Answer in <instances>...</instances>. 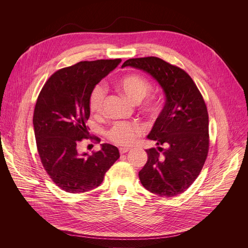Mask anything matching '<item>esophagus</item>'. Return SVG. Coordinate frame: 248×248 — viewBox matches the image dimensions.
<instances>
[{"instance_id":"34e87169","label":"esophagus","mask_w":248,"mask_h":248,"mask_svg":"<svg viewBox=\"0 0 248 248\" xmlns=\"http://www.w3.org/2000/svg\"><path fill=\"white\" fill-rule=\"evenodd\" d=\"M129 150H130V148H127V147H122V148H120V153H121V154H124V153L128 152Z\"/></svg>"}]
</instances>
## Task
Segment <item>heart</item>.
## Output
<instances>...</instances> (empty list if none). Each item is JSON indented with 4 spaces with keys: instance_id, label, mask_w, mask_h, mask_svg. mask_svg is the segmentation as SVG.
<instances>
[{
    "instance_id": "b5f03b06",
    "label": "heart",
    "mask_w": 248,
    "mask_h": 248,
    "mask_svg": "<svg viewBox=\"0 0 248 248\" xmlns=\"http://www.w3.org/2000/svg\"><path fill=\"white\" fill-rule=\"evenodd\" d=\"M119 88L123 93L134 103H139L147 97L151 90V83L144 78L132 75L123 78L118 82ZM106 97V88L102 84L93 87L89 97V108L93 115L101 114ZM145 107L148 111L154 112L156 105L147 103ZM142 132V127L139 124L128 122H117L109 129L107 135L111 141L119 145H130Z\"/></svg>"
}]
</instances>
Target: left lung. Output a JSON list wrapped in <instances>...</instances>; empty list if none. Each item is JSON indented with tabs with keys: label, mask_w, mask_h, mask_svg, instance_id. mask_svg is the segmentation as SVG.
Segmentation results:
<instances>
[{
	"label": "left lung",
	"mask_w": 248,
	"mask_h": 248,
	"mask_svg": "<svg viewBox=\"0 0 248 248\" xmlns=\"http://www.w3.org/2000/svg\"><path fill=\"white\" fill-rule=\"evenodd\" d=\"M124 66L149 74L166 97L147 135L158 147L146 149L148 160L138 173L140 182L162 197L181 194L199 175L209 150V118L203 97L184 69L160 58L129 59Z\"/></svg>",
	"instance_id": "8db88e82"
}]
</instances>
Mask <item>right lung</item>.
<instances>
[{"label":"right lung","instance_id":"obj_1","mask_svg":"<svg viewBox=\"0 0 248 248\" xmlns=\"http://www.w3.org/2000/svg\"><path fill=\"white\" fill-rule=\"evenodd\" d=\"M121 62L85 61L59 69L38 96L33 115L38 153L52 181L66 192L81 193L96 188L120 158L114 145L103 143L100 151L88 155L79 152L78 143L90 136L86 122L93 87ZM95 139L100 142L98 137Z\"/></svg>","mask_w":248,"mask_h":248}]
</instances>
